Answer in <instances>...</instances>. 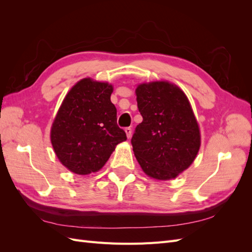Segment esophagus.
I'll return each instance as SVG.
<instances>
[{
	"instance_id": "1",
	"label": "esophagus",
	"mask_w": 252,
	"mask_h": 252,
	"mask_svg": "<svg viewBox=\"0 0 252 252\" xmlns=\"http://www.w3.org/2000/svg\"><path fill=\"white\" fill-rule=\"evenodd\" d=\"M125 133L127 135V139H130L131 138V128H126L125 129Z\"/></svg>"
}]
</instances>
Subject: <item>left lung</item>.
<instances>
[{
  "mask_svg": "<svg viewBox=\"0 0 252 252\" xmlns=\"http://www.w3.org/2000/svg\"><path fill=\"white\" fill-rule=\"evenodd\" d=\"M143 122L131 139L134 156L149 178L168 181L193 163L201 147L199 123L187 95L168 81L138 84Z\"/></svg>",
  "mask_w": 252,
  "mask_h": 252,
  "instance_id": "left-lung-1",
  "label": "left lung"
}]
</instances>
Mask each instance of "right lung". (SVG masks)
<instances>
[{
	"label": "right lung",
	"instance_id": "add662e5",
	"mask_svg": "<svg viewBox=\"0 0 252 252\" xmlns=\"http://www.w3.org/2000/svg\"><path fill=\"white\" fill-rule=\"evenodd\" d=\"M113 86L84 78L68 91L52 122L50 141L59 161L79 175L103 168L117 145L127 140L110 101Z\"/></svg>",
	"mask_w": 252,
	"mask_h": 252
}]
</instances>
